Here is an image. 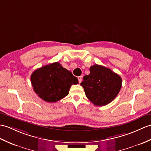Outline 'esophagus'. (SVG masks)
I'll return each mask as SVG.
<instances>
[{"label": "esophagus", "instance_id": "1", "mask_svg": "<svg viewBox=\"0 0 151 151\" xmlns=\"http://www.w3.org/2000/svg\"><path fill=\"white\" fill-rule=\"evenodd\" d=\"M82 76H78V82H79V83H81V82H82Z\"/></svg>", "mask_w": 151, "mask_h": 151}]
</instances>
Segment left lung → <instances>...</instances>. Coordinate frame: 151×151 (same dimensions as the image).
Instances as JSON below:
<instances>
[{
    "label": "left lung",
    "mask_w": 151,
    "mask_h": 151,
    "mask_svg": "<svg viewBox=\"0 0 151 151\" xmlns=\"http://www.w3.org/2000/svg\"><path fill=\"white\" fill-rule=\"evenodd\" d=\"M90 74L83 76L80 83L86 95L97 106L109 104L119 93L122 87L121 77L111 69L95 64L91 66Z\"/></svg>",
    "instance_id": "8db88e82"
}]
</instances>
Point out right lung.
Wrapping results in <instances>:
<instances>
[{
    "mask_svg": "<svg viewBox=\"0 0 151 151\" xmlns=\"http://www.w3.org/2000/svg\"><path fill=\"white\" fill-rule=\"evenodd\" d=\"M33 90L47 102H56L68 95L71 85L78 83L76 77L58 62L36 69L31 76Z\"/></svg>",
    "mask_w": 151,
    "mask_h": 151,
    "instance_id": "right-lung-1",
    "label": "right lung"
}]
</instances>
